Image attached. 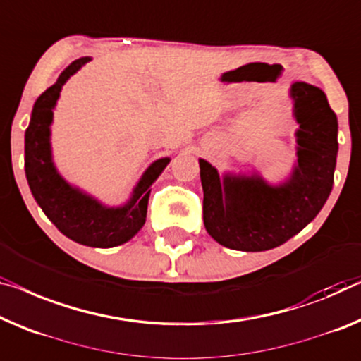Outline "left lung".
I'll list each match as a JSON object with an SVG mask.
<instances>
[{
	"instance_id": "obj_1",
	"label": "left lung",
	"mask_w": 361,
	"mask_h": 361,
	"mask_svg": "<svg viewBox=\"0 0 361 361\" xmlns=\"http://www.w3.org/2000/svg\"><path fill=\"white\" fill-rule=\"evenodd\" d=\"M298 165L281 186L259 176L220 180L217 170L199 160L204 191V227L212 238L238 251H266L301 232L324 206L332 191L337 159V116L321 89L292 85Z\"/></svg>"
}]
</instances>
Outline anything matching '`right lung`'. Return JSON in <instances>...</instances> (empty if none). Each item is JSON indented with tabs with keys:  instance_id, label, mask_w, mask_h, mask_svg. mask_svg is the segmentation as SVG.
Returning <instances> with one entry per match:
<instances>
[{
	"instance_id": "1",
	"label": "right lung",
	"mask_w": 361,
	"mask_h": 361,
	"mask_svg": "<svg viewBox=\"0 0 361 361\" xmlns=\"http://www.w3.org/2000/svg\"><path fill=\"white\" fill-rule=\"evenodd\" d=\"M87 61H90L87 56L73 61L56 82L37 99L29 128L25 129V176L37 204L63 235L92 248H111L126 243L142 228L150 185L162 173L170 159L155 160L134 188L131 201L116 209L102 206L58 175L50 149L53 109L64 82Z\"/></svg>"
}]
</instances>
